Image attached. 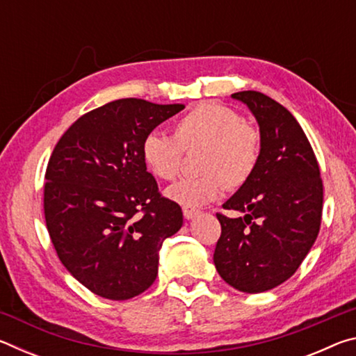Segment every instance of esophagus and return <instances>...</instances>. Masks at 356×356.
Masks as SVG:
<instances>
[{"label": "esophagus", "mask_w": 356, "mask_h": 356, "mask_svg": "<svg viewBox=\"0 0 356 356\" xmlns=\"http://www.w3.org/2000/svg\"><path fill=\"white\" fill-rule=\"evenodd\" d=\"M200 215V212L197 210H191V209H184V216L186 220H193L195 216Z\"/></svg>", "instance_id": "obj_1"}]
</instances>
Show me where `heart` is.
<instances>
[{
  "mask_svg": "<svg viewBox=\"0 0 356 356\" xmlns=\"http://www.w3.org/2000/svg\"><path fill=\"white\" fill-rule=\"evenodd\" d=\"M197 146L204 147L200 160L204 174L180 179L166 190L172 202L191 210L218 197L225 182L229 188L248 182L261 155L257 131L237 111L210 102L185 113L174 124V138L149 134L141 144V155L155 177L171 180L180 170L184 150Z\"/></svg>",
  "mask_w": 356,
  "mask_h": 356,
  "instance_id": "heart-1",
  "label": "heart"
}]
</instances>
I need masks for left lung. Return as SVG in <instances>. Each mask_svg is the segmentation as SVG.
<instances>
[{
  "mask_svg": "<svg viewBox=\"0 0 356 356\" xmlns=\"http://www.w3.org/2000/svg\"><path fill=\"white\" fill-rule=\"evenodd\" d=\"M250 108L261 131V155L252 176L216 213L221 236L216 272L240 292L259 293L297 272L314 245L322 220L323 185L314 150L291 111L268 95H231Z\"/></svg>",
  "mask_w": 356,
  "mask_h": 356,
  "instance_id": "left-lung-1",
  "label": "left lung"
}]
</instances>
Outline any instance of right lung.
Instances as JSON below:
<instances>
[{"label":"right lung","mask_w":356,"mask_h":356,"mask_svg":"<svg viewBox=\"0 0 356 356\" xmlns=\"http://www.w3.org/2000/svg\"><path fill=\"white\" fill-rule=\"evenodd\" d=\"M185 105L119 99L75 120L48 161L44 210L59 261L99 297L152 286L163 240L184 222L143 161L141 144Z\"/></svg>","instance_id":"right-lung-1"}]
</instances>
